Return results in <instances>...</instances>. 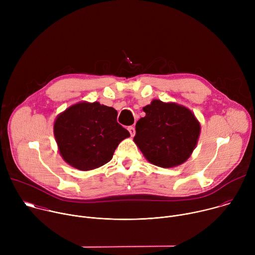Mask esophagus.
<instances>
[{"instance_id": "34e87169", "label": "esophagus", "mask_w": 255, "mask_h": 255, "mask_svg": "<svg viewBox=\"0 0 255 255\" xmlns=\"http://www.w3.org/2000/svg\"><path fill=\"white\" fill-rule=\"evenodd\" d=\"M128 131L130 132V134H131L132 137L135 135V128H134L133 126H129V127H128Z\"/></svg>"}]
</instances>
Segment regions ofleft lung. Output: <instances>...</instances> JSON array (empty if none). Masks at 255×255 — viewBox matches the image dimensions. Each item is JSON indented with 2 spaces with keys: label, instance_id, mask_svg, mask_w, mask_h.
<instances>
[{
  "label": "left lung",
  "instance_id": "obj_1",
  "mask_svg": "<svg viewBox=\"0 0 255 255\" xmlns=\"http://www.w3.org/2000/svg\"><path fill=\"white\" fill-rule=\"evenodd\" d=\"M136 123V143L150 163L168 168L184 163L193 153L201 126L188 108L153 100Z\"/></svg>",
  "mask_w": 255,
  "mask_h": 255
}]
</instances>
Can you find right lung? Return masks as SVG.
<instances>
[{"label": "right lung", "instance_id": "obj_1", "mask_svg": "<svg viewBox=\"0 0 255 255\" xmlns=\"http://www.w3.org/2000/svg\"><path fill=\"white\" fill-rule=\"evenodd\" d=\"M117 111L99 102H81L67 108L54 122L59 153L80 170L98 168L113 157L130 133L117 122Z\"/></svg>", "mask_w": 255, "mask_h": 255}]
</instances>
